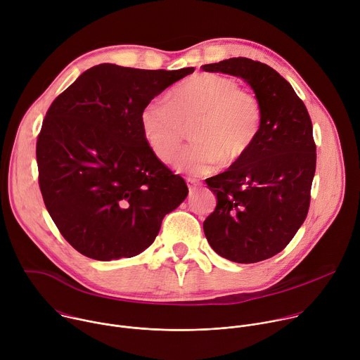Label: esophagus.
I'll use <instances>...</instances> for the list:
<instances>
[{
  "label": "esophagus",
  "instance_id": "1",
  "mask_svg": "<svg viewBox=\"0 0 360 360\" xmlns=\"http://www.w3.org/2000/svg\"><path fill=\"white\" fill-rule=\"evenodd\" d=\"M186 182H188V189H189V193L192 195V193L196 191V188L199 186V182H198V181H195V179H188Z\"/></svg>",
  "mask_w": 360,
  "mask_h": 360
}]
</instances>
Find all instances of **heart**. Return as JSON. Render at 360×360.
Returning a JSON list of instances; mask_svg holds the SVG:
<instances>
[{
  "mask_svg": "<svg viewBox=\"0 0 360 360\" xmlns=\"http://www.w3.org/2000/svg\"><path fill=\"white\" fill-rule=\"evenodd\" d=\"M262 110L258 98L240 89L235 78L202 72L169 94V101L152 99L141 111V131L161 162L169 164L178 153L185 127L196 141L176 160L175 167L203 175L222 161L233 165L243 160L258 138Z\"/></svg>",
  "mask_w": 360,
  "mask_h": 360,
  "instance_id": "heart-1",
  "label": "heart"
}]
</instances>
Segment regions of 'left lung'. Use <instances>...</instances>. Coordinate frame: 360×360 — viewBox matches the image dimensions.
I'll list each match as a JSON object with an SVG mask.
<instances>
[{
  "label": "left lung",
  "instance_id": "1",
  "mask_svg": "<svg viewBox=\"0 0 360 360\" xmlns=\"http://www.w3.org/2000/svg\"><path fill=\"white\" fill-rule=\"evenodd\" d=\"M202 70L242 78L261 104V129L248 155L207 179L218 202L203 222L222 258L261 262L286 248L309 211L316 169L312 121L292 85L266 64L238 57Z\"/></svg>",
  "mask_w": 360,
  "mask_h": 360
}]
</instances>
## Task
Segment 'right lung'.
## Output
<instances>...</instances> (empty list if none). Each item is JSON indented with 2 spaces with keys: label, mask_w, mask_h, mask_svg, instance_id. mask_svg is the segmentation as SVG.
<instances>
[{
  "label": "right lung",
  "mask_w": 360,
  "mask_h": 360,
  "mask_svg": "<svg viewBox=\"0 0 360 360\" xmlns=\"http://www.w3.org/2000/svg\"><path fill=\"white\" fill-rule=\"evenodd\" d=\"M99 64L60 94L37 139L38 182L65 240L95 261L131 258L155 240L188 186L149 149L141 111L192 74Z\"/></svg>",
  "instance_id": "right-lung-1"
}]
</instances>
